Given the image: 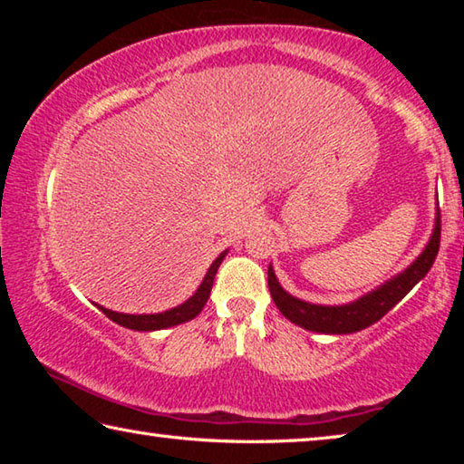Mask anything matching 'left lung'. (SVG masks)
Instances as JSON below:
<instances>
[{"instance_id": "obj_1", "label": "left lung", "mask_w": 464, "mask_h": 464, "mask_svg": "<svg viewBox=\"0 0 464 464\" xmlns=\"http://www.w3.org/2000/svg\"><path fill=\"white\" fill-rule=\"evenodd\" d=\"M440 247V210L436 207L434 229H431L430 239L423 247L421 254L407 266L403 272L384 280L381 286H376L371 293L358 296L356 301L345 304H315L303 298H296L285 288L274 274L270 264L268 268V288L272 301L278 311L285 315L290 324H295L303 329L327 335H343L356 334L360 329L371 327L376 321L382 319L387 313L418 285L420 280L426 278L431 264H434Z\"/></svg>"}]
</instances>
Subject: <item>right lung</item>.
<instances>
[{"label":"right lung","instance_id":"obj_1","mask_svg":"<svg viewBox=\"0 0 464 464\" xmlns=\"http://www.w3.org/2000/svg\"><path fill=\"white\" fill-rule=\"evenodd\" d=\"M225 256H227V249L217 257L213 264H210V268L207 274H204V278L200 282V286L196 288V293L188 298V301L178 304V307H174V309H168L163 313H143V315H130V313H119V311L106 309V307H102V304H96V307L104 313L108 319H112L114 324H119L127 329H135V332H157V329H168V327H174L179 324H186V321H190L198 315L204 304H207L210 288H213V282H215V274L218 270V266H221V262L225 260Z\"/></svg>","mask_w":464,"mask_h":464}]
</instances>
